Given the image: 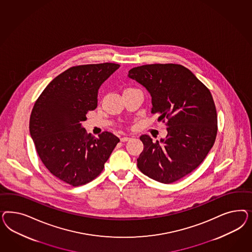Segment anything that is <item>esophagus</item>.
Listing matches in <instances>:
<instances>
[{
	"instance_id": "34e87169",
	"label": "esophagus",
	"mask_w": 252,
	"mask_h": 252,
	"mask_svg": "<svg viewBox=\"0 0 252 252\" xmlns=\"http://www.w3.org/2000/svg\"><path fill=\"white\" fill-rule=\"evenodd\" d=\"M120 139H121V141H122V142H125V141H127V140H129L130 137H122L121 138H120Z\"/></svg>"
}]
</instances>
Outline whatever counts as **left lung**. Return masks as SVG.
Here are the masks:
<instances>
[{
    "label": "left lung",
    "instance_id": "1",
    "mask_svg": "<svg viewBox=\"0 0 252 252\" xmlns=\"http://www.w3.org/2000/svg\"><path fill=\"white\" fill-rule=\"evenodd\" d=\"M128 77L151 94L158 121H167L165 138L154 142L148 135L140 137L144 149L137 167L160 183L176 182L198 167L214 146L217 114L213 96L181 64H145L130 69Z\"/></svg>",
    "mask_w": 252,
    "mask_h": 252
}]
</instances>
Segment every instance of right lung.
I'll use <instances>...</instances> for the list:
<instances>
[{
    "instance_id": "right-lung-1",
    "label": "right lung",
    "mask_w": 252,
    "mask_h": 252,
    "mask_svg": "<svg viewBox=\"0 0 252 252\" xmlns=\"http://www.w3.org/2000/svg\"><path fill=\"white\" fill-rule=\"evenodd\" d=\"M119 67L113 63L70 67L49 83L34 104L30 132L37 153L64 183L78 187L96 178L120 141L107 131L92 137L81 125L98 105L99 87Z\"/></svg>"
}]
</instances>
